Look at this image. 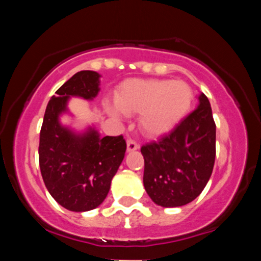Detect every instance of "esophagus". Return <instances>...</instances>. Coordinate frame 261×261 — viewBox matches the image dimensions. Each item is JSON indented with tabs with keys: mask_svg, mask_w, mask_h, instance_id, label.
<instances>
[{
	"mask_svg": "<svg viewBox=\"0 0 261 261\" xmlns=\"http://www.w3.org/2000/svg\"><path fill=\"white\" fill-rule=\"evenodd\" d=\"M137 148H139V145H137L136 141L128 139L127 140V151L128 152H133V151H136Z\"/></svg>",
	"mask_w": 261,
	"mask_h": 261,
	"instance_id": "1",
	"label": "esophagus"
}]
</instances>
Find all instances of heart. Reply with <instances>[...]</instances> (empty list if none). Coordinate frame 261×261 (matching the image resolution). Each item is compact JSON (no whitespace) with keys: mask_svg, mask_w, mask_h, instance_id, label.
I'll list each match as a JSON object with an SVG mask.
<instances>
[{"mask_svg":"<svg viewBox=\"0 0 261 261\" xmlns=\"http://www.w3.org/2000/svg\"><path fill=\"white\" fill-rule=\"evenodd\" d=\"M193 103V91L182 81L131 80L115 93V107L108 106L113 116L140 114L142 134L157 137L168 134L185 118Z\"/></svg>","mask_w":261,"mask_h":261,"instance_id":"b5f03b06","label":"heart"}]
</instances>
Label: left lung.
<instances>
[{
    "mask_svg": "<svg viewBox=\"0 0 261 261\" xmlns=\"http://www.w3.org/2000/svg\"><path fill=\"white\" fill-rule=\"evenodd\" d=\"M143 185L152 201L179 207L195 200L207 184L216 157V125L210 101L200 93L193 113L166 136L141 147Z\"/></svg>",
    "mask_w": 261,
    "mask_h": 261,
    "instance_id": "1",
    "label": "left lung"
}]
</instances>
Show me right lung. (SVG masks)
<instances>
[{"label": "right lung", "instance_id": "1", "mask_svg": "<svg viewBox=\"0 0 261 261\" xmlns=\"http://www.w3.org/2000/svg\"><path fill=\"white\" fill-rule=\"evenodd\" d=\"M100 74L80 71L56 91L47 103L39 142V166L45 187L62 207L74 212L93 210L104 201L113 176L126 151L121 136L100 137L94 127L77 133L60 122L71 97L93 100Z\"/></svg>", "mask_w": 261, "mask_h": 261}]
</instances>
